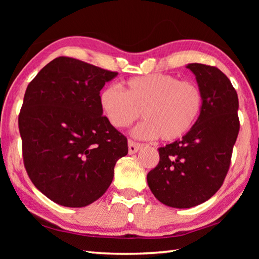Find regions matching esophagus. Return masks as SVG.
Instances as JSON below:
<instances>
[{
  "mask_svg": "<svg viewBox=\"0 0 259 259\" xmlns=\"http://www.w3.org/2000/svg\"><path fill=\"white\" fill-rule=\"evenodd\" d=\"M128 145H129V154H135V153H137L140 150V147H142V144L136 143L134 140H129Z\"/></svg>",
  "mask_w": 259,
  "mask_h": 259,
  "instance_id": "1",
  "label": "esophagus"
}]
</instances>
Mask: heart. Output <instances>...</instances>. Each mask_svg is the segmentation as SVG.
<instances>
[{"label": "heart", "mask_w": 259, "mask_h": 259, "mask_svg": "<svg viewBox=\"0 0 259 259\" xmlns=\"http://www.w3.org/2000/svg\"><path fill=\"white\" fill-rule=\"evenodd\" d=\"M99 103L109 123L126 128L142 116L145 121L134 129L143 139L171 142L182 138L198 121L203 106V95L193 81L170 74L135 76L125 82V90L111 84L100 93Z\"/></svg>", "instance_id": "obj_1"}]
</instances>
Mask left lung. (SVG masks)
<instances>
[{"label":"left lung","mask_w":259,"mask_h":259,"mask_svg":"<svg viewBox=\"0 0 259 259\" xmlns=\"http://www.w3.org/2000/svg\"><path fill=\"white\" fill-rule=\"evenodd\" d=\"M187 68L202 91V111L183 139L159 148V163L147 174L155 198L179 209L203 203L221 188L240 130L238 94L229 77L209 65Z\"/></svg>","instance_id":"left-lung-1"}]
</instances>
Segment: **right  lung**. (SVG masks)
<instances>
[{"instance_id": "obj_1", "label": "right lung", "mask_w": 259, "mask_h": 259, "mask_svg": "<svg viewBox=\"0 0 259 259\" xmlns=\"http://www.w3.org/2000/svg\"><path fill=\"white\" fill-rule=\"evenodd\" d=\"M117 75L69 57L50 61L26 89L18 125L30 181L64 207L93 203L111 185L128 139L103 115L99 94Z\"/></svg>"}]
</instances>
